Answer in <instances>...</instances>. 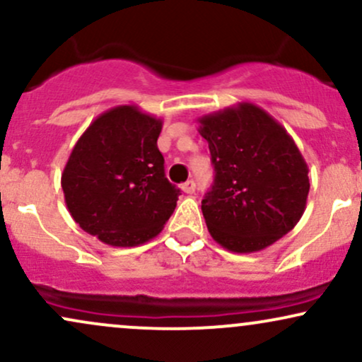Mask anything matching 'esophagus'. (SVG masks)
Here are the masks:
<instances>
[{"mask_svg": "<svg viewBox=\"0 0 362 362\" xmlns=\"http://www.w3.org/2000/svg\"><path fill=\"white\" fill-rule=\"evenodd\" d=\"M182 190H184L185 194H192L195 190V182L194 180H187L185 184H182Z\"/></svg>", "mask_w": 362, "mask_h": 362, "instance_id": "1", "label": "esophagus"}]
</instances>
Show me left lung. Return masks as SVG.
<instances>
[{"instance_id": "obj_1", "label": "left lung", "mask_w": 362, "mask_h": 362, "mask_svg": "<svg viewBox=\"0 0 362 362\" xmlns=\"http://www.w3.org/2000/svg\"><path fill=\"white\" fill-rule=\"evenodd\" d=\"M199 124L216 173L201 206L207 230L230 252L264 250L305 213V158L288 131L253 103L204 115Z\"/></svg>"}]
</instances>
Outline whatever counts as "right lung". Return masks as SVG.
I'll return each instance as SVG.
<instances>
[{"label": "right lung", "mask_w": 362, "mask_h": 362, "mask_svg": "<svg viewBox=\"0 0 362 362\" xmlns=\"http://www.w3.org/2000/svg\"><path fill=\"white\" fill-rule=\"evenodd\" d=\"M163 120L136 105L98 115L74 144L61 185L73 219L112 247H136L163 230L180 190L158 149Z\"/></svg>", "instance_id": "right-lung-1"}]
</instances>
